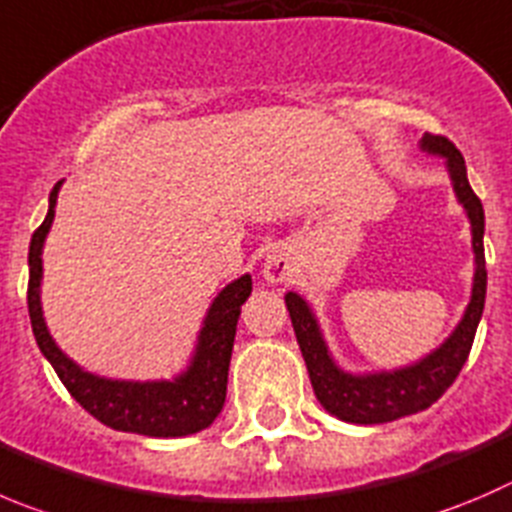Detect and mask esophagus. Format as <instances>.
<instances>
[{"instance_id":"1","label":"esophagus","mask_w":512,"mask_h":512,"mask_svg":"<svg viewBox=\"0 0 512 512\" xmlns=\"http://www.w3.org/2000/svg\"><path fill=\"white\" fill-rule=\"evenodd\" d=\"M264 276L266 281H271V284H281V281L289 279L291 276L289 256L281 251H271L264 261Z\"/></svg>"}]
</instances>
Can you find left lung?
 <instances>
[{"label": "left lung", "mask_w": 512, "mask_h": 512, "mask_svg": "<svg viewBox=\"0 0 512 512\" xmlns=\"http://www.w3.org/2000/svg\"><path fill=\"white\" fill-rule=\"evenodd\" d=\"M422 150L442 155L447 160L452 188L457 193V201L467 211L472 226V248H475V281H472V296L467 304L465 316L457 324L440 349L427 354L417 364L397 372L379 374H347L334 364V359L326 352V344L321 339L319 324L314 314L306 306L299 294L289 291L286 294V309H289L291 324H294L296 342L304 354L306 369H309L311 387L316 399L324 405L326 412L344 422L354 425H382V422L399 420V417L415 415L435 405L437 399L447 392L452 382L460 374L462 364L467 362V354L472 349V339L478 332L480 316L485 306V289H488V271H485V211L480 198L467 183L465 158L460 150L445 138V135H422Z\"/></svg>", "instance_id": "obj_1"}]
</instances>
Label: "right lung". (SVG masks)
Listing matches in <instances>:
<instances>
[{
  "mask_svg": "<svg viewBox=\"0 0 512 512\" xmlns=\"http://www.w3.org/2000/svg\"><path fill=\"white\" fill-rule=\"evenodd\" d=\"M60 186L62 180L52 188L50 211L29 241L27 306L34 339L40 344L42 354L55 367L67 392L102 425L148 437H183L206 430L226 402L233 337H236L243 301L251 294V276H241L216 296L203 321L191 367L173 382H120V379L95 377L60 352L42 319V243L55 218Z\"/></svg>",
  "mask_w": 512,
  "mask_h": 512,
  "instance_id": "obj_1",
  "label": "right lung"
}]
</instances>
